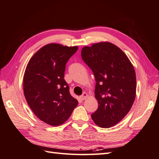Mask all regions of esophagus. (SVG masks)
<instances>
[{
  "label": "esophagus",
  "instance_id": "esophagus-1",
  "mask_svg": "<svg viewBox=\"0 0 159 159\" xmlns=\"http://www.w3.org/2000/svg\"><path fill=\"white\" fill-rule=\"evenodd\" d=\"M87 97H88L87 93H85V92H84V93H83V95L80 97V100L83 101V100H84L85 99H86Z\"/></svg>",
  "mask_w": 159,
  "mask_h": 159
}]
</instances>
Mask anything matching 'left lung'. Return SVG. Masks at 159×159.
Masks as SVG:
<instances>
[{"instance_id":"left-lung-1","label":"left lung","mask_w":159,"mask_h":159,"mask_svg":"<svg viewBox=\"0 0 159 159\" xmlns=\"http://www.w3.org/2000/svg\"><path fill=\"white\" fill-rule=\"evenodd\" d=\"M81 56L96 80L95 94L99 106L91 118L101 128H110L126 116L135 99L133 65L121 49L109 42L85 46Z\"/></svg>"}]
</instances>
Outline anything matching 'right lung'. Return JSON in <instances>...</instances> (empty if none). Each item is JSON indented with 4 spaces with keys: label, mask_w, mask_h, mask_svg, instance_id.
I'll list each match as a JSON object with an SVG mask.
<instances>
[{
    "label": "right lung",
    "mask_w": 159,
    "mask_h": 159,
    "mask_svg": "<svg viewBox=\"0 0 159 159\" xmlns=\"http://www.w3.org/2000/svg\"><path fill=\"white\" fill-rule=\"evenodd\" d=\"M77 50V46L46 45L26 67L23 91L27 102L40 120L50 125L62 124L78 105L64 79L66 64Z\"/></svg>",
    "instance_id": "add662e5"
}]
</instances>
